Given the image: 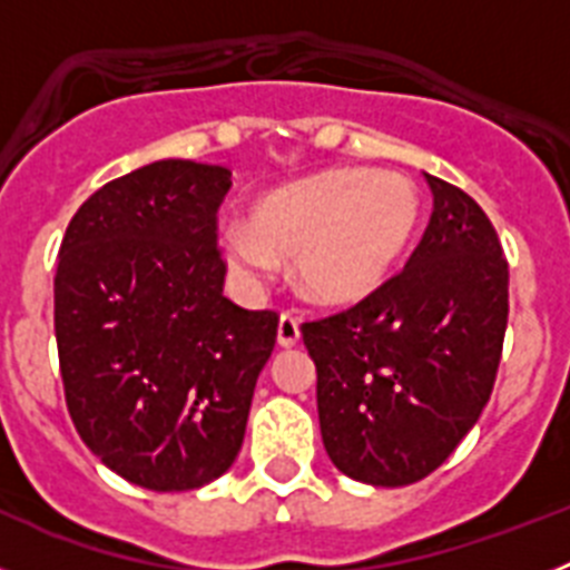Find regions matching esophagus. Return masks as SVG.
<instances>
[{
    "label": "esophagus",
    "mask_w": 570,
    "mask_h": 570,
    "mask_svg": "<svg viewBox=\"0 0 570 570\" xmlns=\"http://www.w3.org/2000/svg\"><path fill=\"white\" fill-rule=\"evenodd\" d=\"M276 342H279L282 347H294L296 342H299V322H296V316L291 314L279 316V325H276Z\"/></svg>",
    "instance_id": "esophagus-1"
}]
</instances>
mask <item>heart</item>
<instances>
[{
    "label": "heart",
    "mask_w": 570,
    "mask_h": 570,
    "mask_svg": "<svg viewBox=\"0 0 570 570\" xmlns=\"http://www.w3.org/2000/svg\"><path fill=\"white\" fill-rule=\"evenodd\" d=\"M420 214L407 176L331 168L262 196L248 225L219 230V248L248 285L276 274V256H294V279L308 299L354 305L391 276Z\"/></svg>",
    "instance_id": "b5f03b06"
}]
</instances>
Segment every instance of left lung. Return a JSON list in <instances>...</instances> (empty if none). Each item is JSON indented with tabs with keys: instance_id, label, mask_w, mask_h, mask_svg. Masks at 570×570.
<instances>
[{
	"instance_id": "left-lung-1",
	"label": "left lung",
	"mask_w": 570,
	"mask_h": 570,
	"mask_svg": "<svg viewBox=\"0 0 570 570\" xmlns=\"http://www.w3.org/2000/svg\"><path fill=\"white\" fill-rule=\"evenodd\" d=\"M434 214L405 268L354 308L302 325L320 431L345 476L425 480L488 405L508 325V262L485 210L425 174Z\"/></svg>"
}]
</instances>
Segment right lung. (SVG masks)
<instances>
[{
  "label": "right lung",
  "instance_id": "add662e5",
  "mask_svg": "<svg viewBox=\"0 0 570 570\" xmlns=\"http://www.w3.org/2000/svg\"><path fill=\"white\" fill-rule=\"evenodd\" d=\"M230 170L159 159L85 199L59 248L53 328L85 445L148 491L234 465L279 316L223 296L216 210Z\"/></svg>",
  "mask_w": 570,
  "mask_h": 570
}]
</instances>
